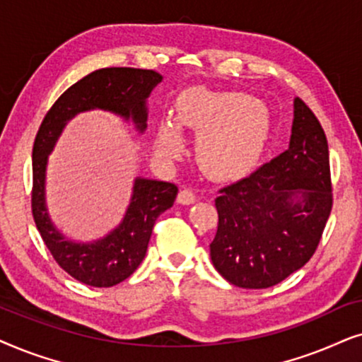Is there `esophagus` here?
Returning <instances> with one entry per match:
<instances>
[{"mask_svg": "<svg viewBox=\"0 0 362 362\" xmlns=\"http://www.w3.org/2000/svg\"><path fill=\"white\" fill-rule=\"evenodd\" d=\"M195 200H197L195 194L192 190H189V189L180 190V194H178V197H177V202L180 205H190V204H194Z\"/></svg>", "mask_w": 362, "mask_h": 362, "instance_id": "34e87169", "label": "esophagus"}]
</instances>
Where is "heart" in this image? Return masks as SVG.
Returning a JSON list of instances; mask_svg holds the SVG:
<instances>
[{
    "label": "heart",
    "mask_w": 362,
    "mask_h": 362,
    "mask_svg": "<svg viewBox=\"0 0 362 362\" xmlns=\"http://www.w3.org/2000/svg\"><path fill=\"white\" fill-rule=\"evenodd\" d=\"M177 119L197 139V162L206 175L231 178L248 172L263 156L269 137V115L262 100L230 90H187L177 99ZM184 147L177 122L163 119L156 148L162 157H175Z\"/></svg>",
    "instance_id": "1"
}]
</instances>
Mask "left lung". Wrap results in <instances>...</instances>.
<instances>
[{
	"instance_id": "8db88e82",
	"label": "left lung",
	"mask_w": 362,
	"mask_h": 362,
	"mask_svg": "<svg viewBox=\"0 0 362 362\" xmlns=\"http://www.w3.org/2000/svg\"><path fill=\"white\" fill-rule=\"evenodd\" d=\"M290 146L252 175L218 192L211 263L247 290L274 286L305 267L329 218V152L320 120L293 100Z\"/></svg>"
}]
</instances>
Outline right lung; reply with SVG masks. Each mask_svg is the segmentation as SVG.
Segmentation results:
<instances>
[{
  "instance_id": "1",
  "label": "right lung",
  "mask_w": 362,
  "mask_h": 362,
  "mask_svg": "<svg viewBox=\"0 0 362 362\" xmlns=\"http://www.w3.org/2000/svg\"><path fill=\"white\" fill-rule=\"evenodd\" d=\"M163 77L136 67H104L72 84L46 114L33 147V216L57 264L77 281L109 288L136 272L147 253L158 215L170 209L177 185L136 177L132 195L120 223L93 242L67 238L51 220L46 204V170L62 131L77 114L105 110L132 122L139 134L147 129V99Z\"/></svg>"
}]
</instances>
